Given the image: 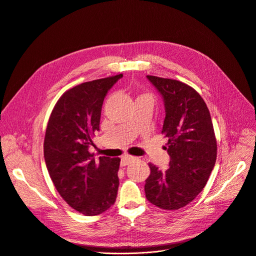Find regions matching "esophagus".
Masks as SVG:
<instances>
[{"instance_id":"esophagus-1","label":"esophagus","mask_w":256,"mask_h":256,"mask_svg":"<svg viewBox=\"0 0 256 256\" xmlns=\"http://www.w3.org/2000/svg\"><path fill=\"white\" fill-rule=\"evenodd\" d=\"M135 159H136L135 157H132V156H128V155H126V156L122 157L121 165H122V166H126V165H128L130 162H132V161H133V160H135Z\"/></svg>"}]
</instances>
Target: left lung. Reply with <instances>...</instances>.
Instances as JSON below:
<instances>
[{"mask_svg": "<svg viewBox=\"0 0 256 256\" xmlns=\"http://www.w3.org/2000/svg\"><path fill=\"white\" fill-rule=\"evenodd\" d=\"M163 98L162 133L168 138L170 168L161 172L150 163L146 180V200L163 210H178L204 188L217 157L211 114L202 96L190 86L146 75Z\"/></svg>", "mask_w": 256, "mask_h": 256, "instance_id": "1", "label": "left lung"}]
</instances>
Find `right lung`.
Wrapping results in <instances>:
<instances>
[{"label": "right lung", "instance_id": "right-lung-1", "mask_svg": "<svg viewBox=\"0 0 256 256\" xmlns=\"http://www.w3.org/2000/svg\"><path fill=\"white\" fill-rule=\"evenodd\" d=\"M123 74L88 82L65 92L54 105L44 138V159L63 200L86 216H96L116 202L120 158L88 152L99 130L102 104Z\"/></svg>", "mask_w": 256, "mask_h": 256}]
</instances>
